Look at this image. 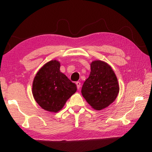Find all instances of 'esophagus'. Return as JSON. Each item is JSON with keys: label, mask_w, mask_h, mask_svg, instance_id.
<instances>
[{"label": "esophagus", "mask_w": 152, "mask_h": 152, "mask_svg": "<svg viewBox=\"0 0 152 152\" xmlns=\"http://www.w3.org/2000/svg\"><path fill=\"white\" fill-rule=\"evenodd\" d=\"M76 85H77V88L79 90L80 88V86H81L80 82H76Z\"/></svg>", "instance_id": "34e87169"}]
</instances>
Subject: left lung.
Instances as JSON below:
<instances>
[{"mask_svg": "<svg viewBox=\"0 0 152 152\" xmlns=\"http://www.w3.org/2000/svg\"><path fill=\"white\" fill-rule=\"evenodd\" d=\"M91 74L84 82L82 94L95 110H101L115 101L119 92L117 76L109 64L101 60L91 64Z\"/></svg>", "mask_w": 152, "mask_h": 152, "instance_id": "left-lung-1", "label": "left lung"}]
</instances>
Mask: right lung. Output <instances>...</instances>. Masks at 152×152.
Instances as JSON below:
<instances>
[{
  "label": "right lung",
  "instance_id": "right-lung-1",
  "mask_svg": "<svg viewBox=\"0 0 152 152\" xmlns=\"http://www.w3.org/2000/svg\"><path fill=\"white\" fill-rule=\"evenodd\" d=\"M60 63L51 60L37 72L33 82L35 101L45 110L57 113L75 93L76 85L60 70Z\"/></svg>",
  "mask_w": 152,
  "mask_h": 152
}]
</instances>
